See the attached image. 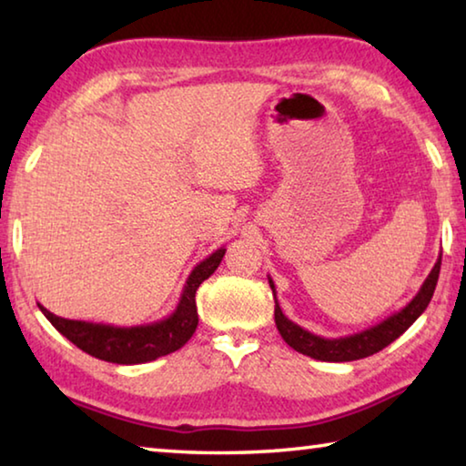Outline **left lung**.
<instances>
[{
  "label": "left lung",
  "instance_id": "obj_1",
  "mask_svg": "<svg viewBox=\"0 0 466 466\" xmlns=\"http://www.w3.org/2000/svg\"><path fill=\"white\" fill-rule=\"evenodd\" d=\"M440 265H441V257L438 258L436 265H433V269L430 271L428 278H425L423 286L405 309L390 314L389 319H384L382 322H378V325L370 327L366 330H360V333H353L347 337H337V339H325L320 335H314L310 330L296 325L294 320H289L279 309L278 298H275V283L269 278V286L273 289V298H275V325H278L279 335L283 337V341L291 347V350H296L298 353H304V356L314 358V360L353 361V360L374 356V353L384 350L386 345H390L394 339L403 335L405 330L421 317L423 310L428 309L430 299L433 296V289H436V283H438Z\"/></svg>",
  "mask_w": 466,
  "mask_h": 466
}]
</instances>
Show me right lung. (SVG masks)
<instances>
[{"label":"right lung","instance_id":"add662e5","mask_svg":"<svg viewBox=\"0 0 466 466\" xmlns=\"http://www.w3.org/2000/svg\"><path fill=\"white\" fill-rule=\"evenodd\" d=\"M224 255L226 248L222 247L211 252L208 258H203L188 275L183 294H180L172 314L160 320L146 322V325L115 327L102 325V322L69 320L49 312L43 304H38V309L63 337L69 339L76 347H80L82 351L90 353L92 358L123 366L146 364V361H154L180 350L193 337L197 322H199L195 304L197 288L211 278V273L222 263Z\"/></svg>","mask_w":466,"mask_h":466}]
</instances>
